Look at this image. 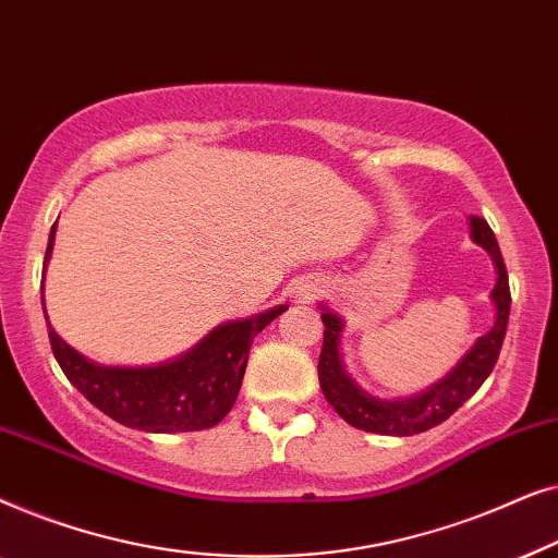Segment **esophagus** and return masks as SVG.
I'll use <instances>...</instances> for the list:
<instances>
[{"label":"esophagus","instance_id":"esophagus-1","mask_svg":"<svg viewBox=\"0 0 558 558\" xmlns=\"http://www.w3.org/2000/svg\"><path fill=\"white\" fill-rule=\"evenodd\" d=\"M323 287L325 284L319 279H302L300 284L294 287V302H300V304L312 302L319 292H323Z\"/></svg>","mask_w":558,"mask_h":558}]
</instances>
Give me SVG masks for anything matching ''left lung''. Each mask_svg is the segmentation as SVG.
<instances>
[{"mask_svg": "<svg viewBox=\"0 0 558 558\" xmlns=\"http://www.w3.org/2000/svg\"><path fill=\"white\" fill-rule=\"evenodd\" d=\"M470 239L490 254L495 274H498L490 292V300L495 304V323L483 338L475 340V345L462 355V361L457 363L445 378L437 380V384L429 386L422 393L409 396V399H378V396L363 391V388L353 380V376L345 371V363H342L340 338L345 319H342L338 312L327 307V304H319L325 323L323 353H319L317 363L319 388H323L327 403H330L348 424H353L355 429L386 434V437H411V434L426 432L452 416L454 411L485 384V378L490 376L508 330V271L506 264H502L495 233L483 218H470Z\"/></svg>", "mask_w": 558, "mask_h": 558, "instance_id": "obj_1", "label": "left lung"}]
</instances>
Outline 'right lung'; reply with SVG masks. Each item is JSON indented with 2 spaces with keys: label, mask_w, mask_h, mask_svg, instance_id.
Listing matches in <instances>:
<instances>
[{
  "label": "right lung",
  "mask_w": 558,
  "mask_h": 558,
  "mask_svg": "<svg viewBox=\"0 0 558 558\" xmlns=\"http://www.w3.org/2000/svg\"><path fill=\"white\" fill-rule=\"evenodd\" d=\"M52 243L56 226L45 251V266L50 262ZM287 307L289 304H279L262 315L218 325L187 353L157 365L94 363L52 330L48 315L45 319L58 365L96 409L129 429L174 434L210 429L231 411L246 373L251 342Z\"/></svg>",
  "instance_id": "obj_1"
}]
</instances>
